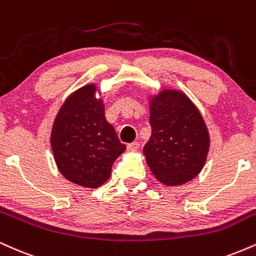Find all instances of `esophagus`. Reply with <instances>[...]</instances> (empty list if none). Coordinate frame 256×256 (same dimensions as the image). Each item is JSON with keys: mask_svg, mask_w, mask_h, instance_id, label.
<instances>
[{"mask_svg": "<svg viewBox=\"0 0 256 256\" xmlns=\"http://www.w3.org/2000/svg\"><path fill=\"white\" fill-rule=\"evenodd\" d=\"M138 148H140V143H138V142H132V143L128 144V152H137Z\"/></svg>", "mask_w": 256, "mask_h": 256, "instance_id": "1", "label": "esophagus"}]
</instances>
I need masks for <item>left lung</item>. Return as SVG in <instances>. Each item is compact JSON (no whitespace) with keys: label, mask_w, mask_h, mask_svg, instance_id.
<instances>
[{"label":"left lung","mask_w":256,"mask_h":256,"mask_svg":"<svg viewBox=\"0 0 256 256\" xmlns=\"http://www.w3.org/2000/svg\"><path fill=\"white\" fill-rule=\"evenodd\" d=\"M152 136L143 152L152 173L167 186L192 180L204 167L210 148L208 128L184 93L164 89L150 100Z\"/></svg>","instance_id":"obj_1"}]
</instances>
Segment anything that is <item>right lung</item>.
<instances>
[{
  "label": "right lung",
  "mask_w": 256,
  "mask_h": 256,
  "mask_svg": "<svg viewBox=\"0 0 256 256\" xmlns=\"http://www.w3.org/2000/svg\"><path fill=\"white\" fill-rule=\"evenodd\" d=\"M96 86L78 89L62 104L51 132V148L58 170L66 180L98 188L110 176L113 162L125 152L114 128L104 116Z\"/></svg>",
  "instance_id": "1"
}]
</instances>
